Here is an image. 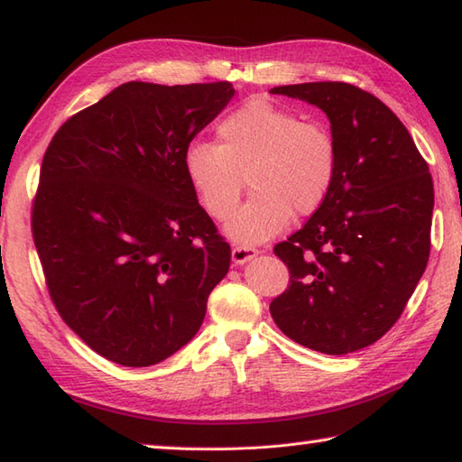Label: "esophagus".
<instances>
[{
  "mask_svg": "<svg viewBox=\"0 0 462 462\" xmlns=\"http://www.w3.org/2000/svg\"><path fill=\"white\" fill-rule=\"evenodd\" d=\"M256 256H258V250L254 246H234L232 248V262L236 263V266H242V263H246Z\"/></svg>",
  "mask_w": 462,
  "mask_h": 462,
  "instance_id": "1",
  "label": "esophagus"
}]
</instances>
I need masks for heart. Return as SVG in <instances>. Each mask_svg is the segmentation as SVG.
Wrapping results in <instances>:
<instances>
[{"label":"heart","mask_w":462,"mask_h":462,"mask_svg":"<svg viewBox=\"0 0 462 462\" xmlns=\"http://www.w3.org/2000/svg\"><path fill=\"white\" fill-rule=\"evenodd\" d=\"M216 134L220 144H189L184 171L204 210L218 222L236 212L246 176L252 199L226 226L234 240H270L293 214L310 216L328 200L339 169L337 143L328 126L254 97L226 115Z\"/></svg>","instance_id":"heart-1"}]
</instances>
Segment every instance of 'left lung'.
Returning a JSON list of instances; mask_svg holds the SVG:
<instances>
[{
	"mask_svg": "<svg viewBox=\"0 0 462 462\" xmlns=\"http://www.w3.org/2000/svg\"><path fill=\"white\" fill-rule=\"evenodd\" d=\"M328 115L339 151L333 189L273 254L290 286L270 313L290 339L328 356L371 346L395 326L430 252L435 190L405 125L356 85L273 87Z\"/></svg>",
	"mask_w": 462,
	"mask_h": 462,
	"instance_id": "1",
	"label": "left lung"
}]
</instances>
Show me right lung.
Returning a JSON list of instances; mask_svg holds the SVG:
<instances>
[{
	"mask_svg": "<svg viewBox=\"0 0 462 462\" xmlns=\"http://www.w3.org/2000/svg\"><path fill=\"white\" fill-rule=\"evenodd\" d=\"M234 93L228 81H131L47 146L33 242L59 316L105 359L154 365L202 326L230 246L196 199L184 152Z\"/></svg>",
	"mask_w": 462,
	"mask_h": 462,
	"instance_id": "obj_1",
	"label": "right lung"
}]
</instances>
